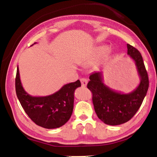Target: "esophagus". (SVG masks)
<instances>
[{
	"instance_id": "obj_1",
	"label": "esophagus",
	"mask_w": 157,
	"mask_h": 157,
	"mask_svg": "<svg viewBox=\"0 0 157 157\" xmlns=\"http://www.w3.org/2000/svg\"><path fill=\"white\" fill-rule=\"evenodd\" d=\"M80 81H81V84L82 86H86L87 83H88V80L85 78H82L80 79Z\"/></svg>"
}]
</instances>
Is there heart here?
<instances>
[{
  "mask_svg": "<svg viewBox=\"0 0 157 157\" xmlns=\"http://www.w3.org/2000/svg\"><path fill=\"white\" fill-rule=\"evenodd\" d=\"M109 50V48L107 46H102L98 47L96 49H95V51L98 54H104V53L107 52Z\"/></svg>",
  "mask_w": 157,
  "mask_h": 157,
  "instance_id": "heart-1",
  "label": "heart"
}]
</instances>
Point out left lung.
<instances>
[{
    "label": "left lung",
    "mask_w": 157,
    "mask_h": 157,
    "mask_svg": "<svg viewBox=\"0 0 157 157\" xmlns=\"http://www.w3.org/2000/svg\"><path fill=\"white\" fill-rule=\"evenodd\" d=\"M127 55L134 61L140 79L137 88L129 94L110 89L103 82L102 72L89 76L88 89L93 94L94 109L99 119L109 125H118L129 121L141 105L149 87L148 75L140 52L127 44Z\"/></svg>",
    "instance_id": "1"
}]
</instances>
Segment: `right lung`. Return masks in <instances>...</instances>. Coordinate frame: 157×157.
Here are the masks:
<instances>
[{
	"label": "right lung",
	"mask_w": 157,
	"mask_h": 157,
	"mask_svg": "<svg viewBox=\"0 0 157 157\" xmlns=\"http://www.w3.org/2000/svg\"><path fill=\"white\" fill-rule=\"evenodd\" d=\"M79 86L81 83L78 79L63 85L59 91L52 95L44 97L32 96L25 91L21 84L19 70L17 67L15 87L18 99L31 120L44 128H58L68 122L73 110L74 92Z\"/></svg>",
	"instance_id": "1"
}]
</instances>
